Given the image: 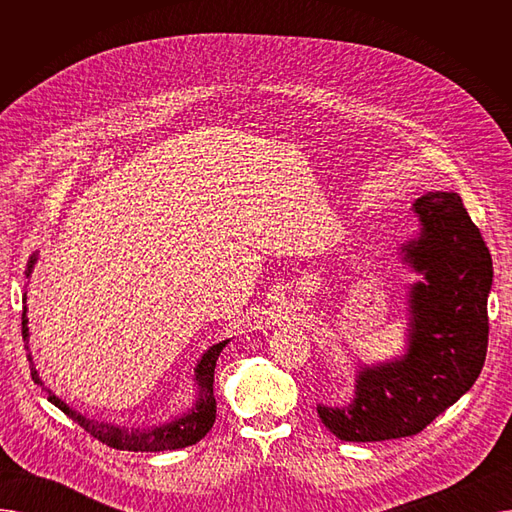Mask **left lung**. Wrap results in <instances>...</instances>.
Returning a JSON list of instances; mask_svg holds the SVG:
<instances>
[{"instance_id":"8db88e82","label":"left lung","mask_w":512,"mask_h":512,"mask_svg":"<svg viewBox=\"0 0 512 512\" xmlns=\"http://www.w3.org/2000/svg\"><path fill=\"white\" fill-rule=\"evenodd\" d=\"M421 232L402 245L425 282L409 292V346L390 363L363 367L346 407L319 405V419L344 442L419 434L471 390L488 353L492 257L456 193L415 201Z\"/></svg>"}]
</instances>
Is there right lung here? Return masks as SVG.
<instances>
[{
	"label": "right lung",
	"instance_id": "right-lung-1",
	"mask_svg": "<svg viewBox=\"0 0 512 512\" xmlns=\"http://www.w3.org/2000/svg\"><path fill=\"white\" fill-rule=\"evenodd\" d=\"M35 261H37V257L31 259L29 270H26V276H31ZM26 324H29V319H26V307H24V311H22V338H24V342H29V328H26ZM226 344H228V340H222L220 344H213L209 351L201 357V361L197 363V369H195L197 402H195V407L188 411L186 415H182V417H178L170 423L159 425V427L132 429V432H128L126 427H120V425L87 419L85 415H80L74 409H70L62 398H58L56 394H51L49 390H47L49 392L47 398H49L51 405H56L60 411H64L74 423L83 427L87 434H91L99 442L107 444L110 448H116V450L159 452V450H176V448H184V446H193L201 438H205V434L213 427V421H215L213 371H215V361H218L222 348ZM26 348H29V346H26ZM26 357H29V361H31V375H33L35 384L43 386V382L39 380L37 369L33 367L31 353Z\"/></svg>",
	"mask_w": 512,
	"mask_h": 512
}]
</instances>
